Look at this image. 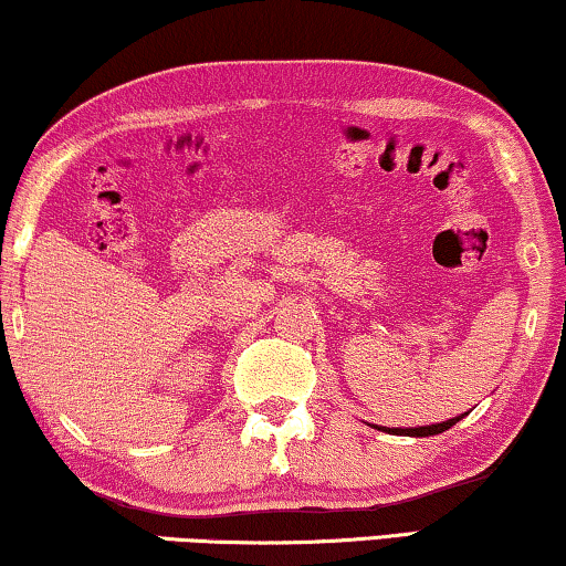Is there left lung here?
<instances>
[{
	"mask_svg": "<svg viewBox=\"0 0 566 566\" xmlns=\"http://www.w3.org/2000/svg\"><path fill=\"white\" fill-rule=\"evenodd\" d=\"M467 416V412H464ZM464 416H457V418H451V420H443V423H433V426H418V428H385V426H379V431H387V433H392V436H416V439H423V436H436V433H443V431H449L451 426H457L461 418Z\"/></svg>",
	"mask_w": 566,
	"mask_h": 566,
	"instance_id": "left-lung-1",
	"label": "left lung"
}]
</instances>
